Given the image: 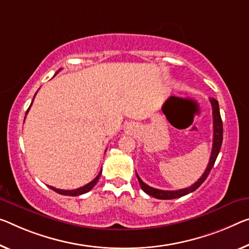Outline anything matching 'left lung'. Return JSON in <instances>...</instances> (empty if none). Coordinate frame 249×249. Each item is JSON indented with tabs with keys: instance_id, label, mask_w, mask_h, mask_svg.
<instances>
[{
	"instance_id": "obj_1",
	"label": "left lung",
	"mask_w": 249,
	"mask_h": 249,
	"mask_svg": "<svg viewBox=\"0 0 249 249\" xmlns=\"http://www.w3.org/2000/svg\"><path fill=\"white\" fill-rule=\"evenodd\" d=\"M210 103H212L213 108V149H212V155H210L208 166L206 168L205 173L202 174L201 177L198 179L194 185H191L188 188H183L179 190H161V189H156L152 188V187L148 186L147 183H144L141 178L137 174L138 181L140 183L141 189H142L144 193L148 194L149 196H152L157 198V199H175V198H179L185 196V195H188L193 191L196 190L198 187H199L202 182L206 180V178L208 177L210 170L213 169V164L217 159V156L219 154L221 143H223V121H221L220 112H219V105H218V101L216 99L210 98L209 99Z\"/></svg>"
}]
</instances>
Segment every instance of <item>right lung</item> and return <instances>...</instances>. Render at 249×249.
Returning <instances> with one entry per match:
<instances>
[{
  "label": "right lung",
  "instance_id": "add662e5",
  "mask_svg": "<svg viewBox=\"0 0 249 249\" xmlns=\"http://www.w3.org/2000/svg\"><path fill=\"white\" fill-rule=\"evenodd\" d=\"M34 97H36V95H34ZM32 102H33V101H32ZM31 105H32V103H31ZM30 108H31V106H30V107H29V109L26 110V113L29 112ZM26 113H25V114H26ZM101 173H102V170L100 171V173H99V175H98L97 177H95V178L93 179V180L91 181V182L87 183V185L82 186V187H80V188L73 189V190H63V189H58V188H54V187H52V186H49V187H50V188H51L52 190H54L55 193H58V194H60V195H64V196H80V195L86 194V193H88V191H90L91 189L93 188V187L95 186V183L98 182L99 178H100Z\"/></svg>",
  "mask_w": 249,
  "mask_h": 249
}]
</instances>
